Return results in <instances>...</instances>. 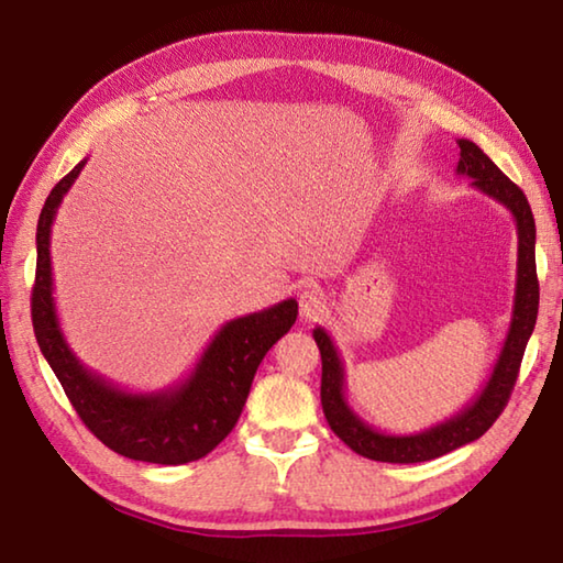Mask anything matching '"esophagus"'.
Listing matches in <instances>:
<instances>
[{"label":"esophagus","instance_id":"1","mask_svg":"<svg viewBox=\"0 0 563 563\" xmlns=\"http://www.w3.org/2000/svg\"><path fill=\"white\" fill-rule=\"evenodd\" d=\"M322 310H325V298H322L320 290L308 288L300 292V318L305 322L318 320L322 316Z\"/></svg>","mask_w":563,"mask_h":563}]
</instances>
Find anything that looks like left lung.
<instances>
[{
  "label": "left lung",
  "mask_w": 563,
  "mask_h": 563,
  "mask_svg": "<svg viewBox=\"0 0 563 563\" xmlns=\"http://www.w3.org/2000/svg\"><path fill=\"white\" fill-rule=\"evenodd\" d=\"M456 144L462 148L456 174L470 176L472 188L482 190L484 196H489L497 203H501L514 216V223H517V290H514L509 332L507 338H504L501 352L497 362H494L489 379L462 412H456L454 417L444 419V422L434 424L424 432L385 434L377 432L375 427H369L367 422H362V419L352 412V407L345 399V365H342L335 342H332L325 328L312 330V338H316L322 357L320 402L330 430L335 432L352 452L375 462H430L437 460V456L454 452L464 444L479 440V437L497 422L501 409L507 407L514 383H517L523 350H527L533 325H537L539 280L537 255H533V247H537V225H533L531 206L527 201V196H523V190L517 184H511V180L497 168V164H494L474 141L460 139Z\"/></svg>",
  "instance_id": "1"
}]
</instances>
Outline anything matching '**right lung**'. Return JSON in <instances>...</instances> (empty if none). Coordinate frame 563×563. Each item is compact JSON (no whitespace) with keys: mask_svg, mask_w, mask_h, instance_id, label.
<instances>
[{"mask_svg":"<svg viewBox=\"0 0 563 563\" xmlns=\"http://www.w3.org/2000/svg\"><path fill=\"white\" fill-rule=\"evenodd\" d=\"M84 164L87 158L52 188L36 223V280L32 290L36 342L76 415L109 450L151 464L196 462L231 434L251 393L255 369L265 352L292 328L298 302L288 298L225 322L184 383L158 393H129L91 373L74 355L62 332L49 251L54 216Z\"/></svg>","mask_w":563,"mask_h":563,"instance_id":"right-lung-1","label":"right lung"}]
</instances>
